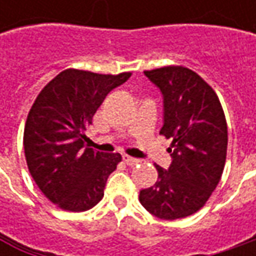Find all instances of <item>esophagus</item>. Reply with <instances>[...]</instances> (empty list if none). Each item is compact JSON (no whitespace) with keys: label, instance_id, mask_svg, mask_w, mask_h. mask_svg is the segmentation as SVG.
<instances>
[{"label":"esophagus","instance_id":"obj_1","mask_svg":"<svg viewBox=\"0 0 256 256\" xmlns=\"http://www.w3.org/2000/svg\"><path fill=\"white\" fill-rule=\"evenodd\" d=\"M124 162L126 164V165H130V166H134V165H136V164L141 162V161H140V160H136V158H132V156L124 155Z\"/></svg>","mask_w":256,"mask_h":256}]
</instances>
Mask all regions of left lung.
Wrapping results in <instances>:
<instances>
[{
    "label": "left lung",
    "instance_id": "1",
    "mask_svg": "<svg viewBox=\"0 0 256 256\" xmlns=\"http://www.w3.org/2000/svg\"><path fill=\"white\" fill-rule=\"evenodd\" d=\"M144 74L164 96L160 134L172 140V162L168 170L156 165L158 180L141 190L140 202L156 218H185L201 210L221 180L228 146L224 110L211 86L185 66Z\"/></svg>",
    "mask_w": 256,
    "mask_h": 256
}]
</instances>
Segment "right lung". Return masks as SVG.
<instances>
[{
  "label": "right lung",
  "instance_id": "obj_1",
  "mask_svg": "<svg viewBox=\"0 0 256 256\" xmlns=\"http://www.w3.org/2000/svg\"><path fill=\"white\" fill-rule=\"evenodd\" d=\"M130 76L70 68L32 104L24 130L25 160L38 188L61 210L86 211L102 200L106 180L122 158L94 151L86 131L105 96Z\"/></svg>",
  "mask_w": 256,
  "mask_h": 256
}]
</instances>
